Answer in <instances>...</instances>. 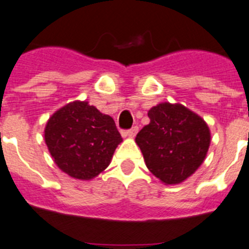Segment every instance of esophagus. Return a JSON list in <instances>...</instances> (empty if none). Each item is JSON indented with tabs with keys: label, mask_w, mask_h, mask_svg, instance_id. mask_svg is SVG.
<instances>
[{
	"label": "esophagus",
	"mask_w": 249,
	"mask_h": 249,
	"mask_svg": "<svg viewBox=\"0 0 249 249\" xmlns=\"http://www.w3.org/2000/svg\"><path fill=\"white\" fill-rule=\"evenodd\" d=\"M137 131H139V127L132 126L130 130H126V131L123 132V135H124V136H127V137H134L135 135L137 134Z\"/></svg>",
	"instance_id": "34e87169"
}]
</instances>
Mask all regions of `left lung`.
Instances as JSON below:
<instances>
[{"label": "left lung", "instance_id": "left-lung-1", "mask_svg": "<svg viewBox=\"0 0 249 249\" xmlns=\"http://www.w3.org/2000/svg\"><path fill=\"white\" fill-rule=\"evenodd\" d=\"M148 118L135 141L148 170L165 185H178L203 163L211 144L208 125L178 103H159L148 110Z\"/></svg>", "mask_w": 249, "mask_h": 249}]
</instances>
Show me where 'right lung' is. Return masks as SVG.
<instances>
[{
	"instance_id": "right-lung-1",
	"label": "right lung",
	"mask_w": 249,
	"mask_h": 249,
	"mask_svg": "<svg viewBox=\"0 0 249 249\" xmlns=\"http://www.w3.org/2000/svg\"><path fill=\"white\" fill-rule=\"evenodd\" d=\"M123 141L112 117L86 101H74L53 113L45 142L58 168L79 180H91L109 165Z\"/></svg>"
}]
</instances>
